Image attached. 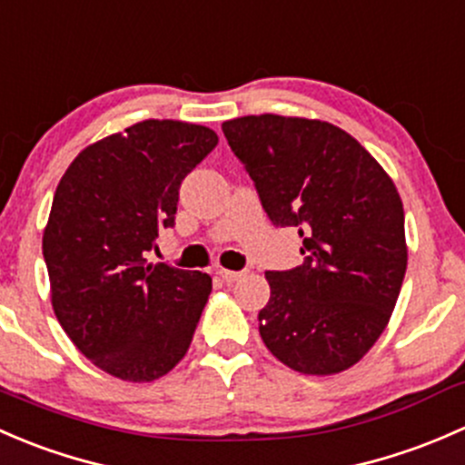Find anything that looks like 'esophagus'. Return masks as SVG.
Listing matches in <instances>:
<instances>
[{
    "mask_svg": "<svg viewBox=\"0 0 465 465\" xmlns=\"http://www.w3.org/2000/svg\"><path fill=\"white\" fill-rule=\"evenodd\" d=\"M215 274H218L224 283H236V281H241L242 276H245L242 272H233V270H218Z\"/></svg>",
    "mask_w": 465,
    "mask_h": 465,
    "instance_id": "1",
    "label": "esophagus"
}]
</instances>
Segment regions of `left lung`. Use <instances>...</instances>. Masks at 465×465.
I'll return each mask as SVG.
<instances>
[{"mask_svg": "<svg viewBox=\"0 0 465 465\" xmlns=\"http://www.w3.org/2000/svg\"><path fill=\"white\" fill-rule=\"evenodd\" d=\"M223 133L272 224L303 238L302 265L265 272L262 341L308 376L353 367L382 335L405 279V211L391 177L326 121L241 116Z\"/></svg>", "mask_w": 465, "mask_h": 465, "instance_id": "left-lung-1", "label": "left lung"}]
</instances>
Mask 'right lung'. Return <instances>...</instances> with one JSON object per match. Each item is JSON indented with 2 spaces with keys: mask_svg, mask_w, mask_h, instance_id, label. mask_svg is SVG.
<instances>
[{
  "mask_svg": "<svg viewBox=\"0 0 465 465\" xmlns=\"http://www.w3.org/2000/svg\"><path fill=\"white\" fill-rule=\"evenodd\" d=\"M218 145L184 121H142L87 145L64 171L42 238L51 303L76 349L110 376L150 382L193 340L211 276L150 265L175 224L182 180Z\"/></svg>",
  "mask_w": 465,
  "mask_h": 465,
  "instance_id": "add662e5",
  "label": "right lung"
}]
</instances>
